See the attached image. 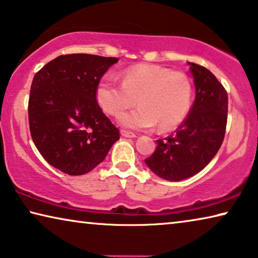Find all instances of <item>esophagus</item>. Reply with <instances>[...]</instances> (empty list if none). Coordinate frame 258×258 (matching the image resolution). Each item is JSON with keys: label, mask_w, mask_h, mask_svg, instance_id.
Listing matches in <instances>:
<instances>
[{"label": "esophagus", "mask_w": 258, "mask_h": 258, "mask_svg": "<svg viewBox=\"0 0 258 258\" xmlns=\"http://www.w3.org/2000/svg\"><path fill=\"white\" fill-rule=\"evenodd\" d=\"M121 135L123 137H128V138H135L136 137V135L132 132H128V130H121Z\"/></svg>", "instance_id": "esophagus-1"}]
</instances>
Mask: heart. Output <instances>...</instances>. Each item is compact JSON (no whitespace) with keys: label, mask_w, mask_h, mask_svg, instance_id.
<instances>
[{"label":"heart","mask_w":258,"mask_h":258,"mask_svg":"<svg viewBox=\"0 0 258 258\" xmlns=\"http://www.w3.org/2000/svg\"><path fill=\"white\" fill-rule=\"evenodd\" d=\"M122 83L105 75L98 82L96 98L109 115H118L135 102L137 108L118 116V123L133 130H149L158 125L160 132L176 128L190 109L192 85L181 71L156 64L130 67L121 75Z\"/></svg>","instance_id":"1"}]
</instances>
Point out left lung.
I'll use <instances>...</instances> for the list:
<instances>
[{"mask_svg": "<svg viewBox=\"0 0 258 258\" xmlns=\"http://www.w3.org/2000/svg\"><path fill=\"white\" fill-rule=\"evenodd\" d=\"M196 98L189 115L175 133L157 141L156 151L145 164L168 181L195 175L219 151L227 124L228 97L211 71L189 62Z\"/></svg>", "mask_w": 258, "mask_h": 258, "instance_id": "8db88e82", "label": "left lung"}]
</instances>
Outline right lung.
<instances>
[{
    "mask_svg": "<svg viewBox=\"0 0 258 258\" xmlns=\"http://www.w3.org/2000/svg\"><path fill=\"white\" fill-rule=\"evenodd\" d=\"M116 57L57 56L34 75L29 123L34 145L53 167L83 175L104 161L120 132L98 105V82Z\"/></svg>",
    "mask_w": 258,
    "mask_h": 258,
    "instance_id": "add662e5",
    "label": "right lung"
}]
</instances>
